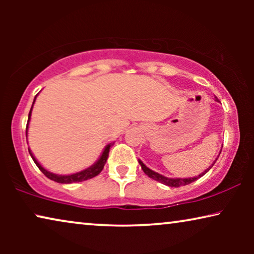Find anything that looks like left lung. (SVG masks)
<instances>
[{
    "label": "left lung",
    "instance_id": "obj_1",
    "mask_svg": "<svg viewBox=\"0 0 254 254\" xmlns=\"http://www.w3.org/2000/svg\"><path fill=\"white\" fill-rule=\"evenodd\" d=\"M216 100H218V99L216 98ZM216 161H217V158L215 159V162H216ZM215 162H214L213 164H211L207 170H204V171H203L202 173H200V175L196 176V177H193V178H168V177H164V176L159 175V173H157V172L152 171V170L149 169L148 166H145V165L143 164V163H142V162L140 161V159H138V163H140L141 168H142V170H143V172L145 173V175H147L148 177H150L151 179L156 180V182L162 183V184H164V185L170 186V187L185 186V185H189V184H190V183L195 182L196 179L201 178V177L206 175V173H207L208 171H209V170H210L211 168H213V165L215 164Z\"/></svg>",
    "mask_w": 254,
    "mask_h": 254
}]
</instances>
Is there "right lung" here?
<instances>
[{"instance_id":"1","label":"right lung","mask_w":254,"mask_h":254,"mask_svg":"<svg viewBox=\"0 0 254 254\" xmlns=\"http://www.w3.org/2000/svg\"><path fill=\"white\" fill-rule=\"evenodd\" d=\"M36 98L37 96L34 97V100H33V104L36 102ZM33 104L32 106H31V110H30V113H29V119H27V125H26V137H27V128H29V123H30V119H31V112H32V107H33ZM113 143H110L107 144L105 149H104L102 156H100L98 161H97L95 164L90 166V168L83 170V171H79V172H76V173H72V175H67V176H62V175H55V173H52L50 171H47L46 169H44L43 166L40 165V163L37 161L36 157H34L32 151L29 149V152L31 155V157H32L33 162L36 163V165L39 168V170L41 172L44 173L45 176L47 177V178H50L51 180H54V182L57 183H60V184H71V183H79V182H84V180H88V179H91L93 177L98 176L100 172H102V170L104 169V165H105V163L107 161V157H109V152H110V149L112 147Z\"/></svg>"}]
</instances>
